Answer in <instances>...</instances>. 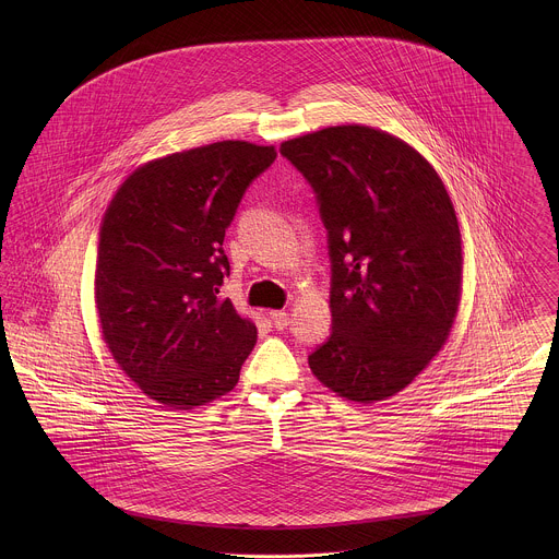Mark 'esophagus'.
Segmentation results:
<instances>
[{"mask_svg":"<svg viewBox=\"0 0 559 559\" xmlns=\"http://www.w3.org/2000/svg\"><path fill=\"white\" fill-rule=\"evenodd\" d=\"M271 320H273V326L275 329H286L288 324H290V317H288V312H282V310H275V312H271Z\"/></svg>","mask_w":559,"mask_h":559,"instance_id":"1","label":"esophagus"}]
</instances>
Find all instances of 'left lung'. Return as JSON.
Masks as SVG:
<instances>
[{
  "label": "left lung",
  "mask_w": 559,
  "mask_h": 559,
  "mask_svg": "<svg viewBox=\"0 0 559 559\" xmlns=\"http://www.w3.org/2000/svg\"><path fill=\"white\" fill-rule=\"evenodd\" d=\"M280 153L314 187L329 233L333 331L310 368L342 399H392L443 348L463 297L445 182L413 146L366 124L306 133Z\"/></svg>",
  "instance_id": "left-lung-1"
}]
</instances>
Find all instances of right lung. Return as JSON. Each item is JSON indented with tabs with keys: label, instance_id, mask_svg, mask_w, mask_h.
Instances as JSON below:
<instances>
[{
	"label": "right lung",
	"instance_id": "right-lung-1",
	"mask_svg": "<svg viewBox=\"0 0 559 559\" xmlns=\"http://www.w3.org/2000/svg\"><path fill=\"white\" fill-rule=\"evenodd\" d=\"M275 146L226 140L133 169L107 204L96 247L94 304L122 372L159 404L187 411L239 383L258 331L219 297L222 249L249 182Z\"/></svg>",
	"mask_w": 559,
	"mask_h": 559
}]
</instances>
